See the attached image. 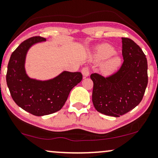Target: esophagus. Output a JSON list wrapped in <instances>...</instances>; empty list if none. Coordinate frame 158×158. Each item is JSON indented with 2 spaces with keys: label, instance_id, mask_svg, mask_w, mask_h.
Returning a JSON list of instances; mask_svg holds the SVG:
<instances>
[{
  "label": "esophagus",
  "instance_id": "1",
  "mask_svg": "<svg viewBox=\"0 0 158 158\" xmlns=\"http://www.w3.org/2000/svg\"><path fill=\"white\" fill-rule=\"evenodd\" d=\"M81 72H82V74H83V76H85V77L89 76L90 74L89 67H84L83 68L81 69Z\"/></svg>",
  "mask_w": 158,
  "mask_h": 158
}]
</instances>
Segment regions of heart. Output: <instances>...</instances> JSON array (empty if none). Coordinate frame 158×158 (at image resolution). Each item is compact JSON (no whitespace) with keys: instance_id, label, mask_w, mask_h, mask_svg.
Listing matches in <instances>:
<instances>
[{"instance_id":"b5f03b06","label":"heart","mask_w":158,"mask_h":158,"mask_svg":"<svg viewBox=\"0 0 158 158\" xmlns=\"http://www.w3.org/2000/svg\"><path fill=\"white\" fill-rule=\"evenodd\" d=\"M115 50L112 46L110 45H102L98 48L97 55H96V59L97 61L104 60V59L113 56L115 54ZM120 64H121V59L120 57L117 56H113L111 58L107 59L102 64V71L105 75L112 74L118 70Z\"/></svg>"}]
</instances>
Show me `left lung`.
<instances>
[{
	"label": "left lung",
	"instance_id": "obj_1",
	"mask_svg": "<svg viewBox=\"0 0 158 158\" xmlns=\"http://www.w3.org/2000/svg\"><path fill=\"white\" fill-rule=\"evenodd\" d=\"M123 62L114 74L104 77L92 73V102L98 112L120 117L138 105L147 83V61L142 48L131 39L122 38Z\"/></svg>",
	"mask_w": 158,
	"mask_h": 158
}]
</instances>
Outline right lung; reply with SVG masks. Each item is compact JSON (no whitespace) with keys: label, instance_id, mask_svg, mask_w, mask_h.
<instances>
[{"label":"right lung","instance_id":"add662e5","mask_svg":"<svg viewBox=\"0 0 158 158\" xmlns=\"http://www.w3.org/2000/svg\"><path fill=\"white\" fill-rule=\"evenodd\" d=\"M46 38L34 36L24 40L10 57L6 82L12 99L18 106L33 115L42 116L60 110L69 92L83 79L81 73L64 72L48 81L30 79L24 70L27 52L32 44Z\"/></svg>","mask_w":158,"mask_h":158}]
</instances>
